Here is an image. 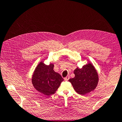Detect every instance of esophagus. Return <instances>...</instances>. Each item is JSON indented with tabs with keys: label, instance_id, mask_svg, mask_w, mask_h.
Here are the masks:
<instances>
[{
	"label": "esophagus",
	"instance_id": "1",
	"mask_svg": "<svg viewBox=\"0 0 122 122\" xmlns=\"http://www.w3.org/2000/svg\"><path fill=\"white\" fill-rule=\"evenodd\" d=\"M69 79H70V76H68L66 77L65 78H64V80H65V81H68Z\"/></svg>",
	"mask_w": 122,
	"mask_h": 122
}]
</instances>
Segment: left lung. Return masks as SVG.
<instances>
[{
	"label": "left lung",
	"instance_id": "left-lung-1",
	"mask_svg": "<svg viewBox=\"0 0 122 122\" xmlns=\"http://www.w3.org/2000/svg\"><path fill=\"white\" fill-rule=\"evenodd\" d=\"M74 73L75 77L70 79L69 81L78 94L85 95L97 87L98 81V74L92 64L85 65L82 69L77 68Z\"/></svg>",
	"mask_w": 122,
	"mask_h": 122
}]
</instances>
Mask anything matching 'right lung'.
Instances as JSON below:
<instances>
[{"mask_svg": "<svg viewBox=\"0 0 122 122\" xmlns=\"http://www.w3.org/2000/svg\"><path fill=\"white\" fill-rule=\"evenodd\" d=\"M53 67V64L46 66L41 62L32 76L33 86L40 93L46 96L54 94L63 81L60 74L54 72Z\"/></svg>", "mask_w": 122, "mask_h": 122, "instance_id": "1", "label": "right lung"}]
</instances>
